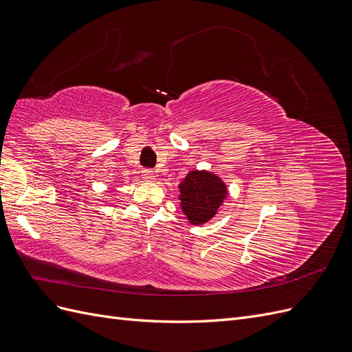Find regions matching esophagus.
Here are the masks:
<instances>
[{
  "instance_id": "34e87169",
  "label": "esophagus",
  "mask_w": 352,
  "mask_h": 352,
  "mask_svg": "<svg viewBox=\"0 0 352 352\" xmlns=\"http://www.w3.org/2000/svg\"><path fill=\"white\" fill-rule=\"evenodd\" d=\"M142 177H144L145 180H148V182H153V180L155 179L154 170H151V168H144V170H142Z\"/></svg>"
}]
</instances>
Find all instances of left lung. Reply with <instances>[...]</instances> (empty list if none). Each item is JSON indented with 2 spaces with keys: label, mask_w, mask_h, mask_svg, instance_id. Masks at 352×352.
Here are the masks:
<instances>
[{
  "label": "left lung",
  "mask_w": 352,
  "mask_h": 352,
  "mask_svg": "<svg viewBox=\"0 0 352 352\" xmlns=\"http://www.w3.org/2000/svg\"><path fill=\"white\" fill-rule=\"evenodd\" d=\"M182 210L192 225L208 221L226 195L221 180L208 172H190L179 185Z\"/></svg>",
  "instance_id": "1"
}]
</instances>
